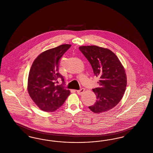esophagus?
<instances>
[{
	"label": "esophagus",
	"mask_w": 153,
	"mask_h": 153,
	"mask_svg": "<svg viewBox=\"0 0 153 153\" xmlns=\"http://www.w3.org/2000/svg\"><path fill=\"white\" fill-rule=\"evenodd\" d=\"M84 91H85V89L84 88H81V89H80V90L77 91V93L79 95H82V94H83Z\"/></svg>",
	"instance_id": "1"
}]
</instances>
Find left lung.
Returning a JSON list of instances; mask_svg holds the SVG:
<instances>
[{"mask_svg": "<svg viewBox=\"0 0 153 153\" xmlns=\"http://www.w3.org/2000/svg\"><path fill=\"white\" fill-rule=\"evenodd\" d=\"M79 49L91 64L95 76L100 78L99 87L92 89L96 100L88 107L96 114L108 111L115 107L123 96L127 85L123 66L115 53L108 49L83 46Z\"/></svg>", "mask_w": 153, "mask_h": 153, "instance_id": "8db88e82", "label": "left lung"}]
</instances>
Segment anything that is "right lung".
<instances>
[{
  "label": "right lung",
  "mask_w": 153,
  "mask_h": 153,
  "mask_svg": "<svg viewBox=\"0 0 153 153\" xmlns=\"http://www.w3.org/2000/svg\"><path fill=\"white\" fill-rule=\"evenodd\" d=\"M71 46L61 45L40 54L33 62L28 77V92L42 111L53 112L59 108L70 95L64 87V77L58 72L60 59ZM62 84L58 85V80Z\"/></svg>",
  "instance_id": "1"
}]
</instances>
